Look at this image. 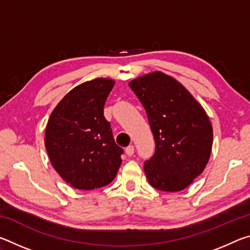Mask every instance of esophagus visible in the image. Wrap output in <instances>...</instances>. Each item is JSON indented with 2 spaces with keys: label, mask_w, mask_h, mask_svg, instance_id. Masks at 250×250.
<instances>
[{
  "label": "esophagus",
  "mask_w": 250,
  "mask_h": 250,
  "mask_svg": "<svg viewBox=\"0 0 250 250\" xmlns=\"http://www.w3.org/2000/svg\"><path fill=\"white\" fill-rule=\"evenodd\" d=\"M134 153V146H129L128 147H125V154L128 156H132Z\"/></svg>",
  "instance_id": "1"
}]
</instances>
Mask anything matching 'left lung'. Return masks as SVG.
Instances as JSON below:
<instances>
[{
  "label": "left lung",
  "instance_id": "1",
  "mask_svg": "<svg viewBox=\"0 0 250 250\" xmlns=\"http://www.w3.org/2000/svg\"><path fill=\"white\" fill-rule=\"evenodd\" d=\"M131 89L145 107L155 152L145 163L151 186L180 192L193 183L208 163L213 126L204 108L180 82L156 70L131 80Z\"/></svg>",
  "mask_w": 250,
  "mask_h": 250
}]
</instances>
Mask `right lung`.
Here are the masks:
<instances>
[{"label":"right lung","mask_w":250,"mask_h":250,"mask_svg":"<svg viewBox=\"0 0 250 250\" xmlns=\"http://www.w3.org/2000/svg\"><path fill=\"white\" fill-rule=\"evenodd\" d=\"M116 82L95 78L78 84L64 96L50 113L45 146L50 163L70 186L90 191L115 179L121 153L104 107Z\"/></svg>","instance_id":"1"}]
</instances>
